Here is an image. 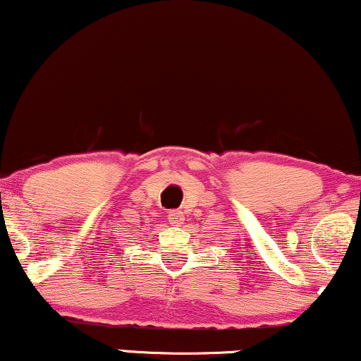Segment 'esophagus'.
I'll return each instance as SVG.
<instances>
[{
    "instance_id": "obj_1",
    "label": "esophagus",
    "mask_w": 361,
    "mask_h": 361,
    "mask_svg": "<svg viewBox=\"0 0 361 361\" xmlns=\"http://www.w3.org/2000/svg\"><path fill=\"white\" fill-rule=\"evenodd\" d=\"M168 220L171 221L173 226H180V223L185 220V214L181 209H171V212L168 213Z\"/></svg>"
}]
</instances>
